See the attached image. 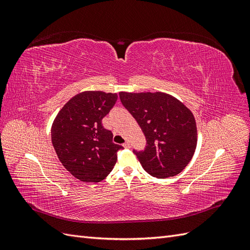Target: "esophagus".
<instances>
[{"mask_svg":"<svg viewBox=\"0 0 250 250\" xmlns=\"http://www.w3.org/2000/svg\"><path fill=\"white\" fill-rule=\"evenodd\" d=\"M123 146H124L125 148H130V143L128 142V141H126V142L123 144Z\"/></svg>","mask_w":250,"mask_h":250,"instance_id":"esophagus-1","label":"esophagus"}]
</instances>
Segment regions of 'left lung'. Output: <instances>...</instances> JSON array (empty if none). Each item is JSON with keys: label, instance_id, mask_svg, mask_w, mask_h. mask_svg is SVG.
<instances>
[{"label": "left lung", "instance_id": "left-lung-1", "mask_svg": "<svg viewBox=\"0 0 250 250\" xmlns=\"http://www.w3.org/2000/svg\"><path fill=\"white\" fill-rule=\"evenodd\" d=\"M119 94L147 140L145 150L133 151L144 170L156 178L177 175L190 163L197 146L193 112L167 93Z\"/></svg>", "mask_w": 250, "mask_h": 250}]
</instances>
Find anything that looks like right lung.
I'll return each instance as SVG.
<instances>
[{
  "label": "right lung",
  "mask_w": 250,
  "mask_h": 250,
  "mask_svg": "<svg viewBox=\"0 0 250 250\" xmlns=\"http://www.w3.org/2000/svg\"><path fill=\"white\" fill-rule=\"evenodd\" d=\"M117 93L85 90L72 97L59 110L51 128L52 144L60 163L74 177L99 183L115 167L118 151L102 119L117 102Z\"/></svg>",
  "instance_id": "1"
}]
</instances>
